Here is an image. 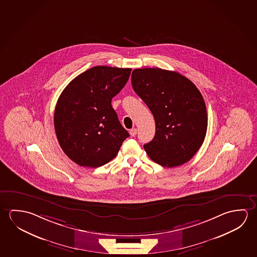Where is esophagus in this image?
I'll use <instances>...</instances> for the list:
<instances>
[{"label": "esophagus", "instance_id": "esophagus-1", "mask_svg": "<svg viewBox=\"0 0 257 257\" xmlns=\"http://www.w3.org/2000/svg\"><path fill=\"white\" fill-rule=\"evenodd\" d=\"M130 135L131 136H135V135H137V129H135V128H134V129H131L130 132Z\"/></svg>", "mask_w": 257, "mask_h": 257}]
</instances>
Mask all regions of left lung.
<instances>
[{
  "label": "left lung",
  "instance_id": "1",
  "mask_svg": "<svg viewBox=\"0 0 257 257\" xmlns=\"http://www.w3.org/2000/svg\"><path fill=\"white\" fill-rule=\"evenodd\" d=\"M132 85L155 119V136L143 146L149 157L167 168L189 161L202 146L208 125L206 105L196 86L160 68L135 69Z\"/></svg>",
  "mask_w": 257,
  "mask_h": 257
}]
</instances>
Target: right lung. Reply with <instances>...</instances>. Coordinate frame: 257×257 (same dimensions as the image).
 <instances>
[{"mask_svg":"<svg viewBox=\"0 0 257 257\" xmlns=\"http://www.w3.org/2000/svg\"><path fill=\"white\" fill-rule=\"evenodd\" d=\"M130 68L95 66L77 76L55 106V135L63 152L81 167L98 168L117 155L129 134L111 105Z\"/></svg>","mask_w":257,"mask_h":257,"instance_id":"right-lung-1","label":"right lung"}]
</instances>
